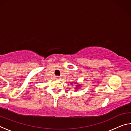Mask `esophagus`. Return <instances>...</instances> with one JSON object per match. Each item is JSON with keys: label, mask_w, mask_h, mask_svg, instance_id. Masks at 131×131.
I'll use <instances>...</instances> for the list:
<instances>
[{"label": "esophagus", "mask_w": 131, "mask_h": 131, "mask_svg": "<svg viewBox=\"0 0 131 131\" xmlns=\"http://www.w3.org/2000/svg\"><path fill=\"white\" fill-rule=\"evenodd\" d=\"M55 79H56L57 80H59V78L58 77H55Z\"/></svg>", "instance_id": "1"}]
</instances>
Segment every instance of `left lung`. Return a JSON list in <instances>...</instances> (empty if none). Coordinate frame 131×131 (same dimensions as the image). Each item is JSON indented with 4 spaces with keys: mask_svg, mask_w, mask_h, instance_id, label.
<instances>
[{
    "mask_svg": "<svg viewBox=\"0 0 131 131\" xmlns=\"http://www.w3.org/2000/svg\"><path fill=\"white\" fill-rule=\"evenodd\" d=\"M75 84H76V87H75V89H76V90L75 91H77V90L79 89V88H80L81 87V85L80 84H77V82H75Z\"/></svg>",
    "mask_w": 131,
    "mask_h": 131,
    "instance_id": "left-lung-1",
    "label": "left lung"
}]
</instances>
